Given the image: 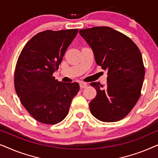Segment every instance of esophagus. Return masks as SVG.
I'll list each match as a JSON object with an SVG mask.
<instances>
[{"instance_id": "obj_1", "label": "esophagus", "mask_w": 158, "mask_h": 158, "mask_svg": "<svg viewBox=\"0 0 158 158\" xmlns=\"http://www.w3.org/2000/svg\"><path fill=\"white\" fill-rule=\"evenodd\" d=\"M88 86L87 83H84V82H81L80 83V87L81 88H85Z\"/></svg>"}]
</instances>
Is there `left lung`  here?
I'll use <instances>...</instances> for the list:
<instances>
[{
    "mask_svg": "<svg viewBox=\"0 0 158 158\" xmlns=\"http://www.w3.org/2000/svg\"><path fill=\"white\" fill-rule=\"evenodd\" d=\"M79 33L91 47L96 64L108 71L105 88L90 83L97 94L89 103L90 111L101 122L122 119L140 97L145 73L141 52L130 38L112 28L96 27Z\"/></svg>",
    "mask_w": 158,
    "mask_h": 158,
    "instance_id": "1",
    "label": "left lung"
}]
</instances>
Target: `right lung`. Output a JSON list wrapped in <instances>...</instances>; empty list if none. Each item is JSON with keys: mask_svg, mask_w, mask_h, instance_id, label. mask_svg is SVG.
<instances>
[{"mask_svg": "<svg viewBox=\"0 0 158 158\" xmlns=\"http://www.w3.org/2000/svg\"><path fill=\"white\" fill-rule=\"evenodd\" d=\"M77 31L40 32L27 43L19 57L14 74L17 96L27 111L43 124L62 122L79 91L77 83L59 82L52 76Z\"/></svg>", "mask_w": 158, "mask_h": 158, "instance_id": "right-lung-1", "label": "right lung"}]
</instances>
